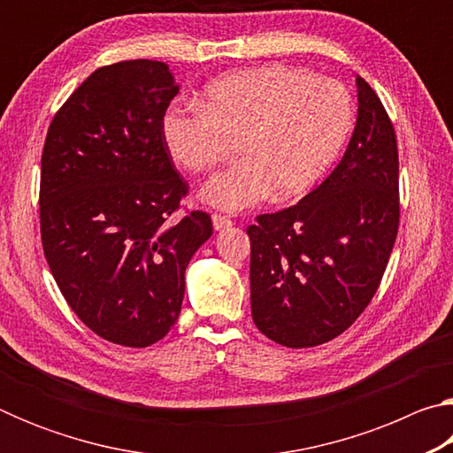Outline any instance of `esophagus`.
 <instances>
[{"label":"esophagus","instance_id":"obj_1","mask_svg":"<svg viewBox=\"0 0 453 453\" xmlns=\"http://www.w3.org/2000/svg\"><path fill=\"white\" fill-rule=\"evenodd\" d=\"M211 219H213V227H216L218 232H221V229H227L229 226H234V221L227 216H221V213H213Z\"/></svg>","mask_w":453,"mask_h":453}]
</instances>
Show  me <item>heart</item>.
<instances>
[{
	"label": "heart",
	"mask_w": 453,
	"mask_h": 453,
	"mask_svg": "<svg viewBox=\"0 0 453 453\" xmlns=\"http://www.w3.org/2000/svg\"><path fill=\"white\" fill-rule=\"evenodd\" d=\"M354 126V104L337 80L267 64L210 83L205 104L173 105L162 121L172 157L191 173L213 170L237 143L240 159L203 188L219 210L254 208L275 191L300 197L324 178Z\"/></svg>",
	"instance_id": "heart-1"
}]
</instances>
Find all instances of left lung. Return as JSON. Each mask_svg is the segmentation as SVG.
Returning <instances> with one entry per match:
<instances>
[{"label":"left lung","mask_w":453,"mask_h":453,"mask_svg":"<svg viewBox=\"0 0 453 453\" xmlns=\"http://www.w3.org/2000/svg\"><path fill=\"white\" fill-rule=\"evenodd\" d=\"M357 124L335 170L291 208L262 213L251 242V318L286 348L346 332L378 291L400 227V157L381 99L357 75Z\"/></svg>","instance_id":"8db88e82"}]
</instances>
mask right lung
<instances>
[{
  "instance_id": "obj_1",
  "label": "right lung",
  "mask_w": 453,
  "mask_h": 453,
  "mask_svg": "<svg viewBox=\"0 0 453 453\" xmlns=\"http://www.w3.org/2000/svg\"><path fill=\"white\" fill-rule=\"evenodd\" d=\"M178 86L167 64L126 59L96 70L53 116L42 151L43 256L91 332L148 348L180 318L186 267L213 234L189 211L162 121Z\"/></svg>"
}]
</instances>
